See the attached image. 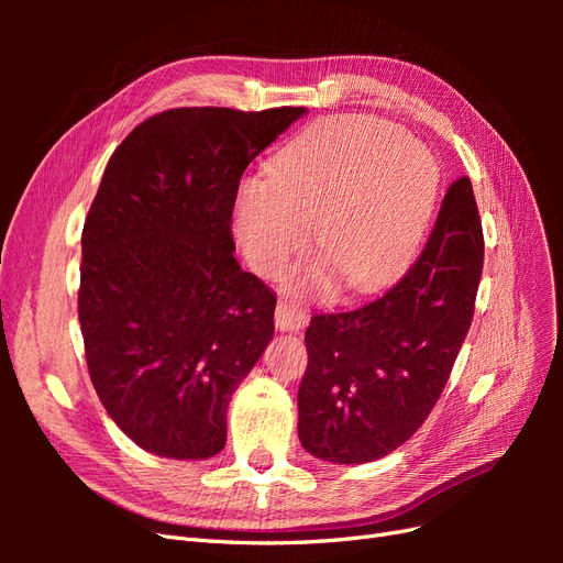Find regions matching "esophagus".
Listing matches in <instances>:
<instances>
[{
    "label": "esophagus",
    "instance_id": "esophagus-1",
    "mask_svg": "<svg viewBox=\"0 0 563 563\" xmlns=\"http://www.w3.org/2000/svg\"><path fill=\"white\" fill-rule=\"evenodd\" d=\"M305 321H308V314H305V310L298 308V305L288 302V300L277 302L275 327L279 331H298V329L305 327Z\"/></svg>",
    "mask_w": 563,
    "mask_h": 563
}]
</instances>
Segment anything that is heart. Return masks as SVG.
<instances>
[{
    "instance_id": "1",
    "label": "heart",
    "mask_w": 563,
    "mask_h": 563,
    "mask_svg": "<svg viewBox=\"0 0 563 563\" xmlns=\"http://www.w3.org/2000/svg\"><path fill=\"white\" fill-rule=\"evenodd\" d=\"M437 166L395 126L340 117L310 129L269 166V183L246 180L236 195V230L246 258L275 277L310 246L321 261L302 286L347 291L385 284L413 253L437 199Z\"/></svg>"
}]
</instances>
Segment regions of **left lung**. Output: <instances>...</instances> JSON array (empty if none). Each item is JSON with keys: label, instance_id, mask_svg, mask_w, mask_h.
I'll use <instances>...</instances> for the list:
<instances>
[{"label": "left lung", "instance_id": "left-lung-1", "mask_svg": "<svg viewBox=\"0 0 563 563\" xmlns=\"http://www.w3.org/2000/svg\"><path fill=\"white\" fill-rule=\"evenodd\" d=\"M484 232L467 176L451 183L416 263L378 298L312 314L298 437L329 463L378 460L428 420L470 331Z\"/></svg>", "mask_w": 563, "mask_h": 563}]
</instances>
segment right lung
<instances>
[{
	"instance_id": "obj_1",
	"label": "right lung",
	"mask_w": 563,
	"mask_h": 563,
	"mask_svg": "<svg viewBox=\"0 0 563 563\" xmlns=\"http://www.w3.org/2000/svg\"><path fill=\"white\" fill-rule=\"evenodd\" d=\"M305 108H174L110 157L84 220L77 312L100 404L141 449L223 451L228 404L275 333V305L234 261L246 166Z\"/></svg>"
}]
</instances>
